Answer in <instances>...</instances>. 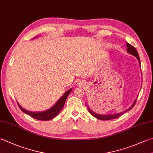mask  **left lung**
<instances>
[{
  "label": "left lung",
  "mask_w": 153,
  "mask_h": 153,
  "mask_svg": "<svg viewBox=\"0 0 153 153\" xmlns=\"http://www.w3.org/2000/svg\"><path fill=\"white\" fill-rule=\"evenodd\" d=\"M126 47H127V51H128V53L131 54V55H133V56H135L136 58H137V59L139 61V65H140V67H141V62H140V58H139V54L137 53V50H136V48L133 47L131 45L129 44L128 43H126ZM142 74V73H141ZM137 98L135 99V100H134V102H133L132 105L129 107V108H128L127 110H124V111H123L122 112H120V113H118V114H97L95 112H93L92 110H91L89 108V107L87 105V108H88V110L89 113L93 115L94 117H95L96 118L99 119V120H112V119H115V118H118V117H120L121 115H122L123 113H125L126 112L128 111V110H130L134 106L136 102V100H137Z\"/></svg>",
  "instance_id": "8db88e82"
}]
</instances>
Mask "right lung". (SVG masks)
Returning a JSON list of instances; mask_svg holds the SVG:
<instances>
[{
	"label": "right lung",
	"mask_w": 153,
	"mask_h": 153,
	"mask_svg": "<svg viewBox=\"0 0 153 153\" xmlns=\"http://www.w3.org/2000/svg\"><path fill=\"white\" fill-rule=\"evenodd\" d=\"M36 37H35L34 38H36ZM71 90H72V88L68 90L58 100V101L55 103L51 108L48 109L47 110H45V111L31 112V111H29V110L26 109H24V108H22L21 105L18 103V102H17L18 105L19 106V108L22 110V112H24L25 114H26L31 116L32 118H33L36 120H43V121L51 120L52 119H53L54 118H55V117H56L58 114L60 113L61 110L62 109V108L64 107L67 97L68 95H69V94L71 91Z\"/></svg>",
	"instance_id": "1"
}]
</instances>
